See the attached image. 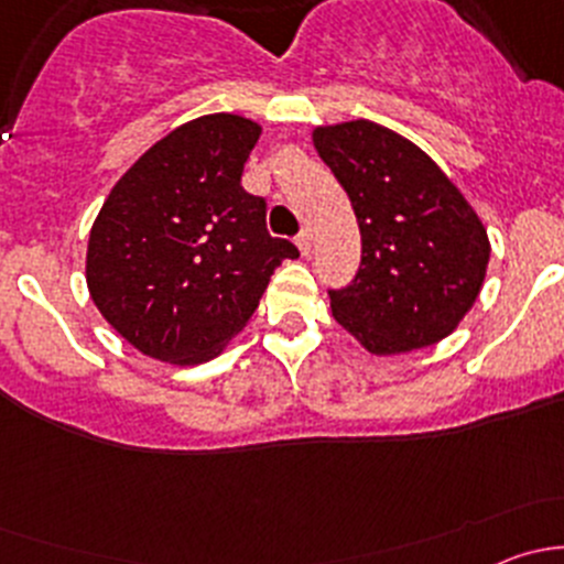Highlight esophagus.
<instances>
[{
	"instance_id": "1",
	"label": "esophagus",
	"mask_w": 564,
	"mask_h": 564,
	"mask_svg": "<svg viewBox=\"0 0 564 564\" xmlns=\"http://www.w3.org/2000/svg\"><path fill=\"white\" fill-rule=\"evenodd\" d=\"M297 248H300V253H303V256H308L311 248H314V237H311L308 229H303L297 235Z\"/></svg>"
}]
</instances>
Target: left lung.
<instances>
[{
	"label": "left lung",
	"instance_id": "left-lung-1",
	"mask_svg": "<svg viewBox=\"0 0 564 564\" xmlns=\"http://www.w3.org/2000/svg\"><path fill=\"white\" fill-rule=\"evenodd\" d=\"M314 147L349 193L362 256L355 281L329 292L335 322L371 355L447 338L486 278V226L447 174L409 139L368 119L322 124Z\"/></svg>",
	"mask_w": 564,
	"mask_h": 564
}]
</instances>
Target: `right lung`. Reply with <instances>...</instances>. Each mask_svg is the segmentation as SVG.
I'll return each mask as SVG.
<instances>
[{"mask_svg": "<svg viewBox=\"0 0 564 564\" xmlns=\"http://www.w3.org/2000/svg\"><path fill=\"white\" fill-rule=\"evenodd\" d=\"M261 124L207 113L180 124L119 176L95 218L87 286L130 346L174 366L224 351L270 275L297 259L267 235V202L240 185Z\"/></svg>", "mask_w": 564, "mask_h": 564, "instance_id": "right-lung-1", "label": "right lung"}]
</instances>
